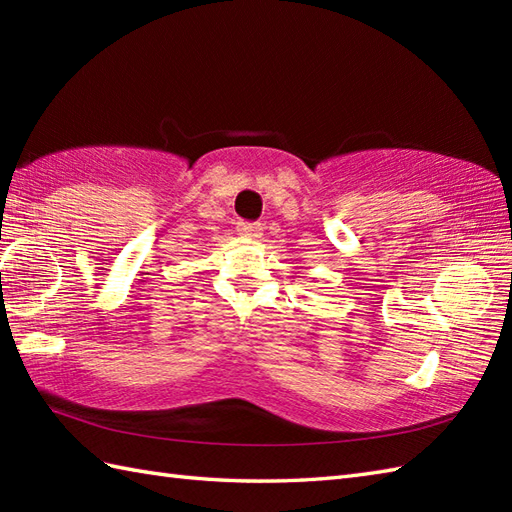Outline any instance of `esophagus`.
Segmentation results:
<instances>
[{"label": "esophagus", "instance_id": "34e87169", "mask_svg": "<svg viewBox=\"0 0 512 512\" xmlns=\"http://www.w3.org/2000/svg\"><path fill=\"white\" fill-rule=\"evenodd\" d=\"M237 233H239V237H244V239H259L264 235L262 226L255 224V222H239Z\"/></svg>", "mask_w": 512, "mask_h": 512}]
</instances>
